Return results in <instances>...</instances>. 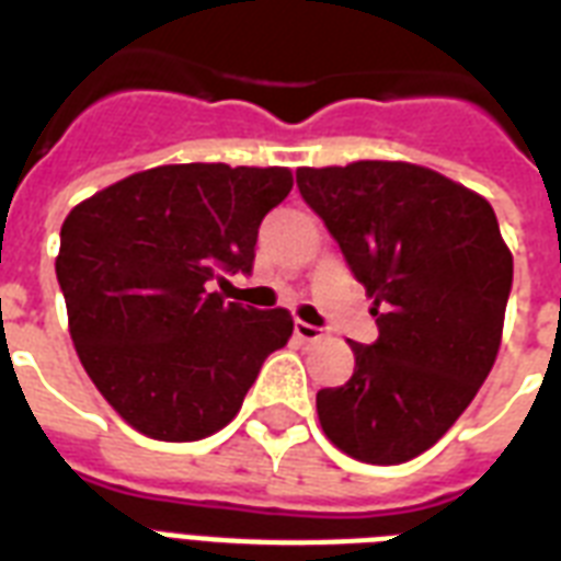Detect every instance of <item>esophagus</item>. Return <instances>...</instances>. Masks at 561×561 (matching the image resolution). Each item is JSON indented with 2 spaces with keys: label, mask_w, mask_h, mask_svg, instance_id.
<instances>
[{
  "label": "esophagus",
  "mask_w": 561,
  "mask_h": 561,
  "mask_svg": "<svg viewBox=\"0 0 561 561\" xmlns=\"http://www.w3.org/2000/svg\"><path fill=\"white\" fill-rule=\"evenodd\" d=\"M294 334H297L299 341L311 343V341H320V337H323V329H317V325L297 320V323H294Z\"/></svg>",
  "instance_id": "esophagus-1"
}]
</instances>
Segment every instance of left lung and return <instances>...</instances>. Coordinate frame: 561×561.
I'll return each mask as SVG.
<instances>
[{
  "instance_id": "1",
  "label": "left lung",
  "mask_w": 561,
  "mask_h": 561,
  "mask_svg": "<svg viewBox=\"0 0 561 561\" xmlns=\"http://www.w3.org/2000/svg\"><path fill=\"white\" fill-rule=\"evenodd\" d=\"M297 188L375 299L378 325V341L352 343L350 381L317 392L320 425L360 462L413 460L460 419L495 364L513 290L495 211L410 162L299 169Z\"/></svg>"
}]
</instances>
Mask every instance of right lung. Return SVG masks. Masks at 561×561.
Segmentation results:
<instances>
[{
  "instance_id": "add662e5",
  "label": "right lung",
  "mask_w": 561,
  "mask_h": 561,
  "mask_svg": "<svg viewBox=\"0 0 561 561\" xmlns=\"http://www.w3.org/2000/svg\"><path fill=\"white\" fill-rule=\"evenodd\" d=\"M288 169L160 165L118 180L66 215L55 271L83 369L127 425L192 443L229 425L271 352L294 332L209 290L253 273L264 215Z\"/></svg>"
}]
</instances>
